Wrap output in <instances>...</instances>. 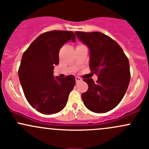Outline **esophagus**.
Listing matches in <instances>:
<instances>
[{
  "label": "esophagus",
  "mask_w": 149,
  "mask_h": 149,
  "mask_svg": "<svg viewBox=\"0 0 149 149\" xmlns=\"http://www.w3.org/2000/svg\"><path fill=\"white\" fill-rule=\"evenodd\" d=\"M75 79H76V83H78V82H80V81H82V79H81V78H79V77H76V78H75Z\"/></svg>",
  "instance_id": "34e87169"
}]
</instances>
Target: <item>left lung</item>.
I'll return each instance as SVG.
<instances>
[{"instance_id":"8db88e82","label":"left lung","mask_w":149,"mask_h":149,"mask_svg":"<svg viewBox=\"0 0 149 149\" xmlns=\"http://www.w3.org/2000/svg\"><path fill=\"white\" fill-rule=\"evenodd\" d=\"M78 40L89 49L90 68L97 75L96 83L84 78L88 89L81 95L85 106L95 113L114 109L125 95L130 81L128 58L120 46L99 32H76Z\"/></svg>"}]
</instances>
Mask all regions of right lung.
<instances>
[{
	"label": "right lung",
	"mask_w": 149,
	"mask_h": 149,
	"mask_svg": "<svg viewBox=\"0 0 149 149\" xmlns=\"http://www.w3.org/2000/svg\"><path fill=\"white\" fill-rule=\"evenodd\" d=\"M75 42L71 31L53 30L42 34L24 52L18 71L26 99L33 108L45 114H55L66 106L76 84L73 75L54 78V68L59 62L58 52L68 41Z\"/></svg>",
	"instance_id": "1"
}]
</instances>
